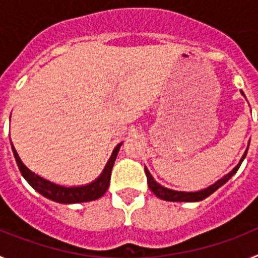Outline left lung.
I'll return each mask as SVG.
<instances>
[{
  "label": "left lung",
  "instance_id": "1",
  "mask_svg": "<svg viewBox=\"0 0 258 258\" xmlns=\"http://www.w3.org/2000/svg\"><path fill=\"white\" fill-rule=\"evenodd\" d=\"M241 95L245 98L244 93L241 92ZM248 147H249V143H248ZM248 147L247 150H245V152L243 154V156H241L240 161L238 163V165L234 168V169L231 170V172H229L227 174H225L221 179H218L217 182H214L213 184H211V186H208L207 188H203V190H199V191H195V192H186V191H175V190H172V188H166L164 187V186H161L160 183H157L156 181L154 179V177L151 175V173H150V170L147 169L145 166V172H146V175H147V183H149V187L150 190L152 191V192L156 195L157 198H160V199L163 200H166V202H187V203H192V202H200V200H204L206 198H208L209 195H212V194L214 192V191H217L218 188L221 187V186H223V184L226 183L227 181H229L230 178H231L232 175L235 174L236 172H238L239 166L241 165V163H243V160L245 159V156H247V151H248Z\"/></svg>",
  "mask_w": 258,
  "mask_h": 258
}]
</instances>
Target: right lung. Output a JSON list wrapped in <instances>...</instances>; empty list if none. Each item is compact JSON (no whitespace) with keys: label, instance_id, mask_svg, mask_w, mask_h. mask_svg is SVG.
Masks as SVG:
<instances>
[{"label":"right lung","instance_id":"right-lung-1","mask_svg":"<svg viewBox=\"0 0 258 258\" xmlns=\"http://www.w3.org/2000/svg\"><path fill=\"white\" fill-rule=\"evenodd\" d=\"M11 117V116H10ZM11 150H13L14 157L18 164L20 173L24 177L27 182L31 184L32 187L35 188L38 194H41L42 197L47 198V199L52 200V202L61 203V204H75V203H86L92 202V200H97L102 198L108 190L109 179H111V172H112V166L115 164L116 157H117L118 150L121 147L122 143H118L113 149L112 155L109 157V160L107 161L106 166H104L103 172L97 179L88 184H83V186H61V184L54 183V182L49 181V179L41 177V175L36 174L35 172H32L29 168L24 165L22 160H20L19 155H18L17 150L14 147L13 142H11Z\"/></svg>","mask_w":258,"mask_h":258}]
</instances>
